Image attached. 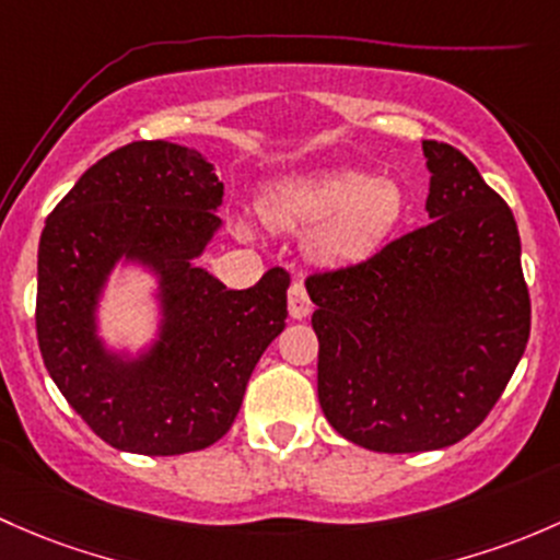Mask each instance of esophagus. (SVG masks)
I'll list each match as a JSON object with an SVG mask.
<instances>
[{
	"mask_svg": "<svg viewBox=\"0 0 560 560\" xmlns=\"http://www.w3.org/2000/svg\"><path fill=\"white\" fill-rule=\"evenodd\" d=\"M288 313H291L293 320H302L313 313V302H310L304 282L296 280L291 282V288H288Z\"/></svg>",
	"mask_w": 560,
	"mask_h": 560,
	"instance_id": "obj_1",
	"label": "esophagus"
}]
</instances>
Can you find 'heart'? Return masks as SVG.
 Listing matches in <instances>:
<instances>
[{
    "instance_id": "b5f03b06",
    "label": "heart",
    "mask_w": 560,
    "mask_h": 560,
    "mask_svg": "<svg viewBox=\"0 0 560 560\" xmlns=\"http://www.w3.org/2000/svg\"><path fill=\"white\" fill-rule=\"evenodd\" d=\"M258 212L278 232L313 226L304 237L310 261L348 269L388 245L407 215V194L394 177L339 166L282 177L261 196Z\"/></svg>"
}]
</instances>
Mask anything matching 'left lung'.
I'll list each match as a JSON object with an SVG mask.
<instances>
[{
	"label": "left lung",
	"mask_w": 560,
	"mask_h": 560,
	"mask_svg": "<svg viewBox=\"0 0 560 560\" xmlns=\"http://www.w3.org/2000/svg\"><path fill=\"white\" fill-rule=\"evenodd\" d=\"M429 223L359 267L307 278L328 423L377 453L455 445L510 383L532 331L512 210L477 166L423 142Z\"/></svg>",
	"instance_id": "1"
}]
</instances>
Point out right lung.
<instances>
[{"label": "right lung", "instance_id": "right-lung-1", "mask_svg": "<svg viewBox=\"0 0 560 560\" xmlns=\"http://www.w3.org/2000/svg\"><path fill=\"white\" fill-rule=\"evenodd\" d=\"M223 183L199 151L131 142L83 172L45 221L37 339L69 407L107 445L140 455L205 451L232 429L247 380L285 328L282 269L232 291L196 258L221 229ZM156 280L160 326L137 354L109 349L98 304L114 267Z\"/></svg>", "mask_w": 560, "mask_h": 560}]
</instances>
